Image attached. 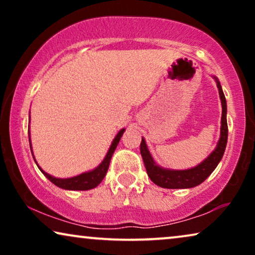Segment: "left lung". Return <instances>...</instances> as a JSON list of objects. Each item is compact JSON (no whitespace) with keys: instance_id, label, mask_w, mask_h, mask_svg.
I'll return each instance as SVG.
<instances>
[{"instance_id":"1","label":"left lung","mask_w":255,"mask_h":255,"mask_svg":"<svg viewBox=\"0 0 255 255\" xmlns=\"http://www.w3.org/2000/svg\"><path fill=\"white\" fill-rule=\"evenodd\" d=\"M215 78V76H214ZM217 82V88L219 92V97L222 102V127H221V138L216 148L212 151L210 155L200 165L193 167L189 169H167L158 166L153 160L151 153H149L145 139H141L140 153L144 160L146 172L152 182L156 186L167 189H186V188H193L201 184L210 174L214 172L216 167L223 158L225 152L226 142H228V122H226V100L223 93L222 86L218 79L215 78Z\"/></svg>"}]
</instances>
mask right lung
<instances>
[{
	"label": "right lung",
	"instance_id": "add662e5",
	"mask_svg": "<svg viewBox=\"0 0 255 255\" xmlns=\"http://www.w3.org/2000/svg\"><path fill=\"white\" fill-rule=\"evenodd\" d=\"M124 131H125V128H122V130L118 132V133L116 134V137H115V139L113 140V142H111V146H110L109 151H108V153H107L106 158H104L103 161L101 162L95 169L90 170V172L82 173L78 176L69 177V179H58V177H54V176L50 175V174H47L46 172H44V170L37 165L38 168L40 169V172L43 173L44 175L46 176L52 183H54L55 186L59 187V188H62V189H66V190H89V189H93V188L99 186V184L102 182L104 176H106V174L108 172V168H109V165H110L111 156H113L115 149H116L118 142H120L122 135H123V133H124ZM29 141H30L31 153H32V147H31V139H30V130H29ZM33 159H34V156H33ZM34 161H36V160H34ZM36 163H37V161H36Z\"/></svg>",
	"mask_w": 255,
	"mask_h": 255
}]
</instances>
